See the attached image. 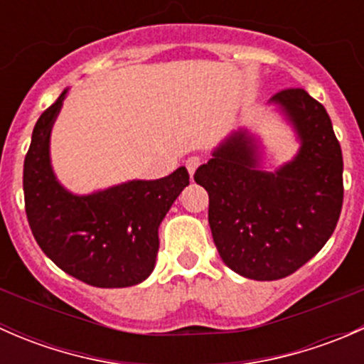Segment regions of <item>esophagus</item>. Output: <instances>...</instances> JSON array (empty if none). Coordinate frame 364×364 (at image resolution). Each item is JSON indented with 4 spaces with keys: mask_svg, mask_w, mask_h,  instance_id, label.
Returning <instances> with one entry per match:
<instances>
[{
    "mask_svg": "<svg viewBox=\"0 0 364 364\" xmlns=\"http://www.w3.org/2000/svg\"><path fill=\"white\" fill-rule=\"evenodd\" d=\"M185 165H186V168H188L190 176H193V172H196L197 167L200 165V156H197V155L188 156V159H186V161H185Z\"/></svg>",
    "mask_w": 364,
    "mask_h": 364,
    "instance_id": "esophagus-1",
    "label": "esophagus"
}]
</instances>
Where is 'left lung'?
Segmentation results:
<instances>
[{
  "label": "left lung",
  "mask_w": 364,
  "mask_h": 364,
  "mask_svg": "<svg viewBox=\"0 0 364 364\" xmlns=\"http://www.w3.org/2000/svg\"><path fill=\"white\" fill-rule=\"evenodd\" d=\"M299 141L296 156L262 167L260 141L230 134L196 171L209 196L208 220L223 262L250 280L269 282L299 269L331 237L343 203V159L324 105L304 90L269 100Z\"/></svg>",
  "instance_id": "obj_1"
}]
</instances>
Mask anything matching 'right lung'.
<instances>
[{"instance_id":"obj_1","label":"right lung","mask_w":364,"mask_h":364,"mask_svg":"<svg viewBox=\"0 0 364 364\" xmlns=\"http://www.w3.org/2000/svg\"><path fill=\"white\" fill-rule=\"evenodd\" d=\"M68 90L36 121L24 160V203L42 252L70 277L102 289L132 287L151 274L159 227L190 176L185 167L160 179H132L105 190L68 192L50 165V132Z\"/></svg>"}]
</instances>
